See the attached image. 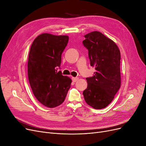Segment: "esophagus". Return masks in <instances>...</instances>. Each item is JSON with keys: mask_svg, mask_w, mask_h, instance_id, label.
<instances>
[{"mask_svg": "<svg viewBox=\"0 0 146 146\" xmlns=\"http://www.w3.org/2000/svg\"><path fill=\"white\" fill-rule=\"evenodd\" d=\"M72 80L74 82H76L78 80V77H72Z\"/></svg>", "mask_w": 146, "mask_h": 146, "instance_id": "esophagus-1", "label": "esophagus"}]
</instances>
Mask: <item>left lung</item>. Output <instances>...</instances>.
I'll list each match as a JSON object with an SVG mask.
<instances>
[{
  "instance_id": "obj_1",
  "label": "left lung",
  "mask_w": 146,
  "mask_h": 146,
  "mask_svg": "<svg viewBox=\"0 0 146 146\" xmlns=\"http://www.w3.org/2000/svg\"><path fill=\"white\" fill-rule=\"evenodd\" d=\"M85 37L83 44L96 72L94 76L86 78L88 86L83 94L88 105L102 109L111 102L121 87V52L115 42L98 31Z\"/></svg>"
}]
</instances>
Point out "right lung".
<instances>
[{"instance_id": "1", "label": "right lung", "mask_w": 146, "mask_h": 146, "mask_svg": "<svg viewBox=\"0 0 146 146\" xmlns=\"http://www.w3.org/2000/svg\"><path fill=\"white\" fill-rule=\"evenodd\" d=\"M67 35H39L33 41L28 60V77L33 93L48 108L62 104L72 80L58 71L61 54L67 46Z\"/></svg>"}]
</instances>
